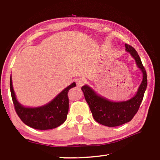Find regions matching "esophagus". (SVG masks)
<instances>
[{
    "label": "esophagus",
    "instance_id": "34e87169",
    "mask_svg": "<svg viewBox=\"0 0 160 160\" xmlns=\"http://www.w3.org/2000/svg\"><path fill=\"white\" fill-rule=\"evenodd\" d=\"M75 82H76V85L78 88H80V87H82L84 85V83H85V80H84L82 78H78L75 80Z\"/></svg>",
    "mask_w": 160,
    "mask_h": 160
}]
</instances>
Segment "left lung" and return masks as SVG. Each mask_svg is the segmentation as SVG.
<instances>
[{
  "label": "left lung",
  "mask_w": 160,
  "mask_h": 160,
  "mask_svg": "<svg viewBox=\"0 0 160 160\" xmlns=\"http://www.w3.org/2000/svg\"><path fill=\"white\" fill-rule=\"evenodd\" d=\"M125 47L127 52H129L135 59L143 75L138 90L133 97L124 102H112L99 95L88 85H84L81 88L94 120L106 126H118L131 121L139 109L147 88V73L139 55L129 44H126Z\"/></svg>",
  "instance_id": "1"
}]
</instances>
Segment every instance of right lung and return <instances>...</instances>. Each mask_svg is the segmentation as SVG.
<instances>
[{"mask_svg": "<svg viewBox=\"0 0 160 160\" xmlns=\"http://www.w3.org/2000/svg\"><path fill=\"white\" fill-rule=\"evenodd\" d=\"M75 86V82H72L47 104L31 108L23 107L18 102L13 90L11 77L10 80V92L16 113L24 123L37 130L55 128L65 122L69 107L68 93L70 89Z\"/></svg>", "mask_w": 160, "mask_h": 160, "instance_id": "1", "label": "right lung"}]
</instances>
